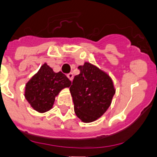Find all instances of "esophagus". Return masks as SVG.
<instances>
[{"label":"esophagus","mask_w":157,"mask_h":157,"mask_svg":"<svg viewBox=\"0 0 157 157\" xmlns=\"http://www.w3.org/2000/svg\"><path fill=\"white\" fill-rule=\"evenodd\" d=\"M67 77H68V79L69 80H70V81H72V80H73V77H74V76H73V74L72 73H69V74H67Z\"/></svg>","instance_id":"obj_1"}]
</instances>
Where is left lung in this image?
Returning a JSON list of instances; mask_svg holds the SVG:
<instances>
[{"mask_svg": "<svg viewBox=\"0 0 157 157\" xmlns=\"http://www.w3.org/2000/svg\"><path fill=\"white\" fill-rule=\"evenodd\" d=\"M70 87L75 113L83 122L94 121L108 109L116 90L112 79L97 67L85 63Z\"/></svg>", "mask_w": 157, "mask_h": 157, "instance_id": "8db88e82", "label": "left lung"}]
</instances>
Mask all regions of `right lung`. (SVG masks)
Instances as JSON below:
<instances>
[{
    "mask_svg": "<svg viewBox=\"0 0 157 157\" xmlns=\"http://www.w3.org/2000/svg\"><path fill=\"white\" fill-rule=\"evenodd\" d=\"M71 81L63 72H54L46 63L26 84L25 98L38 112L52 108L55 97L64 88L71 86Z\"/></svg>",
    "mask_w": 157,
    "mask_h": 157,
    "instance_id": "right-lung-1",
    "label": "right lung"
}]
</instances>
